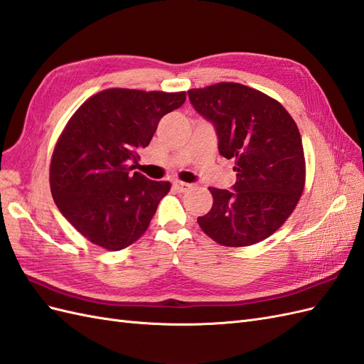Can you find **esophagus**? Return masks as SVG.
<instances>
[{"label":"esophagus","instance_id":"34e87169","mask_svg":"<svg viewBox=\"0 0 364 364\" xmlns=\"http://www.w3.org/2000/svg\"><path fill=\"white\" fill-rule=\"evenodd\" d=\"M173 188L176 189V191H180V192H188L189 189H192V184L191 183H183V181H173Z\"/></svg>","mask_w":364,"mask_h":364}]
</instances>
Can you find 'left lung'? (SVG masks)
<instances>
[{"instance_id":"8db88e82","label":"left lung","mask_w":364,"mask_h":364,"mask_svg":"<svg viewBox=\"0 0 364 364\" xmlns=\"http://www.w3.org/2000/svg\"><path fill=\"white\" fill-rule=\"evenodd\" d=\"M191 105L213 124L220 154L234 158L237 181L209 188L212 209L197 221L206 235L229 247L272 235L294 212L304 189V154L292 117L274 98L238 82L188 92Z\"/></svg>"}]
</instances>
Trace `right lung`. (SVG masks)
<instances>
[{
  "mask_svg": "<svg viewBox=\"0 0 364 364\" xmlns=\"http://www.w3.org/2000/svg\"><path fill=\"white\" fill-rule=\"evenodd\" d=\"M184 101L186 92L107 89L82 102L64 127L50 163L52 197L93 245L121 250L147 230L171 183L134 169L160 119Z\"/></svg>",
  "mask_w": 364,
  "mask_h": 364,
  "instance_id": "1",
  "label": "right lung"
}]
</instances>
